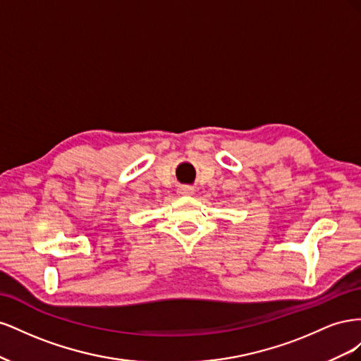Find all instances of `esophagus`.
Masks as SVG:
<instances>
[{"instance_id":"obj_1","label":"esophagus","mask_w":361,"mask_h":361,"mask_svg":"<svg viewBox=\"0 0 361 361\" xmlns=\"http://www.w3.org/2000/svg\"><path fill=\"white\" fill-rule=\"evenodd\" d=\"M178 192L180 195H191L194 192V190L191 187H188V185H182V187L178 188Z\"/></svg>"}]
</instances>
